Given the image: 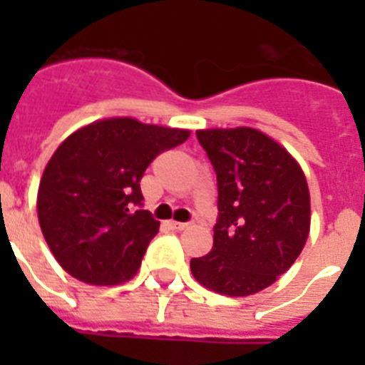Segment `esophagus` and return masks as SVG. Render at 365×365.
<instances>
[{"label": "esophagus", "instance_id": "1", "mask_svg": "<svg viewBox=\"0 0 365 365\" xmlns=\"http://www.w3.org/2000/svg\"><path fill=\"white\" fill-rule=\"evenodd\" d=\"M168 225H170V228H173V230H185V228L190 227V222H180V221H170Z\"/></svg>", "mask_w": 365, "mask_h": 365}]
</instances>
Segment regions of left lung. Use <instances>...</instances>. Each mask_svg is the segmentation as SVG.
Here are the masks:
<instances>
[{
    "label": "left lung",
    "mask_w": 365,
    "mask_h": 365,
    "mask_svg": "<svg viewBox=\"0 0 365 365\" xmlns=\"http://www.w3.org/2000/svg\"><path fill=\"white\" fill-rule=\"evenodd\" d=\"M217 173L214 247L190 261L193 278L241 298L272 285L302 254L311 230V195L298 160L256 128L197 130Z\"/></svg>",
    "instance_id": "obj_1"
}]
</instances>
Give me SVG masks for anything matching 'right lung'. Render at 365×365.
<instances>
[{
	"mask_svg": "<svg viewBox=\"0 0 365 365\" xmlns=\"http://www.w3.org/2000/svg\"><path fill=\"white\" fill-rule=\"evenodd\" d=\"M190 130L111 117L82 125L49 159L38 188L41 234L63 270L89 285H118L140 269L159 232L140 205V179Z\"/></svg>",
	"mask_w": 365,
	"mask_h": 365,
	"instance_id": "obj_1",
	"label": "right lung"
}]
</instances>
